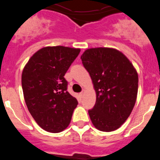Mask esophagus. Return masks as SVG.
<instances>
[{"label": "esophagus", "mask_w": 160, "mask_h": 160, "mask_svg": "<svg viewBox=\"0 0 160 160\" xmlns=\"http://www.w3.org/2000/svg\"><path fill=\"white\" fill-rule=\"evenodd\" d=\"M84 93H85V90H82V92L80 93V95H81L82 97V96L84 95Z\"/></svg>", "instance_id": "esophagus-1"}]
</instances>
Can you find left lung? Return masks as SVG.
<instances>
[{
    "instance_id": "left-lung-1",
    "label": "left lung",
    "mask_w": 160,
    "mask_h": 160,
    "mask_svg": "<svg viewBox=\"0 0 160 160\" xmlns=\"http://www.w3.org/2000/svg\"><path fill=\"white\" fill-rule=\"evenodd\" d=\"M96 91V102L88 113L91 122L102 131L117 130L128 119L135 104L138 73L117 49L94 48L81 56Z\"/></svg>"
}]
</instances>
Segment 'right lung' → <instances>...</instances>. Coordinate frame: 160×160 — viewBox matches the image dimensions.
<instances>
[{
	"label": "right lung",
	"instance_id": "1",
	"mask_svg": "<svg viewBox=\"0 0 160 160\" xmlns=\"http://www.w3.org/2000/svg\"><path fill=\"white\" fill-rule=\"evenodd\" d=\"M79 49L49 46L32 55L24 68L22 86L29 113L42 129L58 133L70 124L78 101L67 91L66 71Z\"/></svg>",
	"mask_w": 160,
	"mask_h": 160
}]
</instances>
